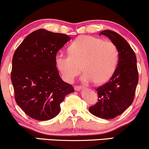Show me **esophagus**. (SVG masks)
<instances>
[{
	"instance_id": "34e87169",
	"label": "esophagus",
	"mask_w": 149,
	"mask_h": 149,
	"mask_svg": "<svg viewBox=\"0 0 149 149\" xmlns=\"http://www.w3.org/2000/svg\"><path fill=\"white\" fill-rule=\"evenodd\" d=\"M74 89L76 90H83V89H85L84 86H82V85H76V86L74 87Z\"/></svg>"
}]
</instances>
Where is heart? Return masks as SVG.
Wrapping results in <instances>:
<instances>
[{"mask_svg": "<svg viewBox=\"0 0 149 149\" xmlns=\"http://www.w3.org/2000/svg\"><path fill=\"white\" fill-rule=\"evenodd\" d=\"M118 57V50L113 42L82 36L71 44L69 52L58 53L56 62L66 81H73L81 72L82 66L85 72L82 78L83 81L101 84L113 76Z\"/></svg>", "mask_w": 149, "mask_h": 149, "instance_id": "b5f03b06", "label": "heart"}]
</instances>
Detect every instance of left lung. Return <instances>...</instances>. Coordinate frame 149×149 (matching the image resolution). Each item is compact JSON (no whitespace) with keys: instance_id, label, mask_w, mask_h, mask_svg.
Listing matches in <instances>:
<instances>
[{"instance_id":"obj_1","label":"left lung","mask_w":149,"mask_h":149,"mask_svg":"<svg viewBox=\"0 0 149 149\" xmlns=\"http://www.w3.org/2000/svg\"><path fill=\"white\" fill-rule=\"evenodd\" d=\"M100 34L107 36L117 47L118 63L111 79L96 89L98 102L89 111L97 117L109 120L122 114L132 103L139 74L134 52L123 38L110 30Z\"/></svg>"}]
</instances>
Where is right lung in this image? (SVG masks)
Listing matches in <instances>:
<instances>
[{
	"label": "right lung",
	"instance_id": "add662e5",
	"mask_svg": "<svg viewBox=\"0 0 149 149\" xmlns=\"http://www.w3.org/2000/svg\"><path fill=\"white\" fill-rule=\"evenodd\" d=\"M70 40L67 35L40 29L18 46L13 58L11 80L15 99L24 112L37 120L57 116L64 97L74 92L61 80L57 52Z\"/></svg>",
	"mask_w": 149,
	"mask_h": 149
}]
</instances>
